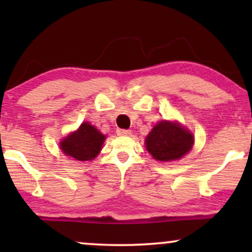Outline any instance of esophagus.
<instances>
[{"label":"esophagus","mask_w":252,"mask_h":252,"mask_svg":"<svg viewBox=\"0 0 252 252\" xmlns=\"http://www.w3.org/2000/svg\"><path fill=\"white\" fill-rule=\"evenodd\" d=\"M117 134H118V135H120V136H129L130 134H132V132H130L129 129L119 128V129H117Z\"/></svg>","instance_id":"34e87169"}]
</instances>
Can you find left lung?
<instances>
[{
    "instance_id": "obj_1",
    "label": "left lung",
    "mask_w": 252,
    "mask_h": 252,
    "mask_svg": "<svg viewBox=\"0 0 252 252\" xmlns=\"http://www.w3.org/2000/svg\"><path fill=\"white\" fill-rule=\"evenodd\" d=\"M194 144V136L179 124L158 123L148 134L146 147L155 159L170 161L180 159Z\"/></svg>"
}]
</instances>
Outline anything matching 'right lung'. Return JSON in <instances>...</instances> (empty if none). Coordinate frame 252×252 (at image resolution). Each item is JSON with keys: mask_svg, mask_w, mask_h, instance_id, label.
Returning <instances> with one entry per match:
<instances>
[{"mask_svg": "<svg viewBox=\"0 0 252 252\" xmlns=\"http://www.w3.org/2000/svg\"><path fill=\"white\" fill-rule=\"evenodd\" d=\"M104 140L105 135L98 132L96 127L84 123L77 132L71 133L62 141L61 149L65 155L77 160H92L102 149Z\"/></svg>", "mask_w": 252, "mask_h": 252, "instance_id": "obj_1", "label": "right lung"}]
</instances>
